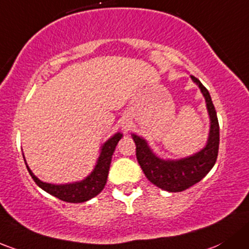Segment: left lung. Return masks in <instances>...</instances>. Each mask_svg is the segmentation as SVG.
Returning <instances> with one entry per match:
<instances>
[{
    "mask_svg": "<svg viewBox=\"0 0 249 249\" xmlns=\"http://www.w3.org/2000/svg\"><path fill=\"white\" fill-rule=\"evenodd\" d=\"M193 82L199 87L205 98L206 108L210 117V132L206 145L198 153L180 160H164L154 154L144 138L133 135L136 156L145 177L155 186L168 192H181L199 182L214 166L218 155L219 125L217 113L209 90L197 77L191 75Z\"/></svg>",
    "mask_w": 249,
    "mask_h": 249,
    "instance_id": "1",
    "label": "left lung"
}]
</instances>
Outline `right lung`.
I'll return each mask as SVG.
<instances>
[{"instance_id": "add662e5", "label": "right lung", "mask_w": 249, "mask_h": 249, "mask_svg": "<svg viewBox=\"0 0 249 249\" xmlns=\"http://www.w3.org/2000/svg\"><path fill=\"white\" fill-rule=\"evenodd\" d=\"M122 137V133L117 132L116 135L112 136L111 138H108L104 143L93 172L81 181L64 185L49 184V182H44L39 180L31 171L27 163H26V167H27L28 172H30L31 177L35 180L36 184L40 188H43L45 192L50 193L51 196L63 201H68V203H83V201H87L95 197V196H98L104 190L107 181L112 155H113L118 142ZM23 160H25V158H23Z\"/></svg>"}]
</instances>
